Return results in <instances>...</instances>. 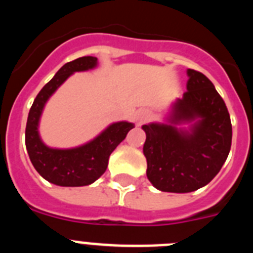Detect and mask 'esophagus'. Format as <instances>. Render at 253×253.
Segmentation results:
<instances>
[{"mask_svg":"<svg viewBox=\"0 0 253 253\" xmlns=\"http://www.w3.org/2000/svg\"><path fill=\"white\" fill-rule=\"evenodd\" d=\"M148 119V113L147 111H139L137 114V122L138 123H144Z\"/></svg>","mask_w":253,"mask_h":253,"instance_id":"1","label":"esophagus"}]
</instances>
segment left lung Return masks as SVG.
I'll use <instances>...</instances> for the list:
<instances>
[{
  "label": "left lung",
  "instance_id": "1",
  "mask_svg": "<svg viewBox=\"0 0 253 253\" xmlns=\"http://www.w3.org/2000/svg\"><path fill=\"white\" fill-rule=\"evenodd\" d=\"M186 92L173 105L171 124L143 125L147 177L167 193H191L209 184L227 160L232 144L231 116L207 76L187 69ZM201 119L190 133L173 125Z\"/></svg>",
  "mask_w": 253,
  "mask_h": 253
}]
</instances>
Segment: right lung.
Masks as SVG:
<instances>
[{"instance_id":"1","label":"right lung","mask_w":253,"mask_h":253,"mask_svg":"<svg viewBox=\"0 0 253 253\" xmlns=\"http://www.w3.org/2000/svg\"><path fill=\"white\" fill-rule=\"evenodd\" d=\"M96 64V57H81L64 64L40 90L29 111L25 130L29 157L39 175L58 186H86L95 182L106 171L110 154L134 126L128 122L114 123L99 137L77 148H49L42 142L38 124L49 97L73 72L87 71Z\"/></svg>"}]
</instances>
